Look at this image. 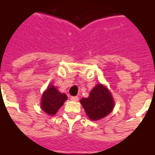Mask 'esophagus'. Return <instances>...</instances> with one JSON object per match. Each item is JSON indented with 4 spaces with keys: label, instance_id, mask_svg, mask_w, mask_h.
I'll list each match as a JSON object with an SVG mask.
<instances>
[{
    "label": "esophagus",
    "instance_id": "34e87169",
    "mask_svg": "<svg viewBox=\"0 0 155 155\" xmlns=\"http://www.w3.org/2000/svg\"><path fill=\"white\" fill-rule=\"evenodd\" d=\"M71 99L72 100V101H74V102H78L79 98H78V96H71Z\"/></svg>",
    "mask_w": 155,
    "mask_h": 155
}]
</instances>
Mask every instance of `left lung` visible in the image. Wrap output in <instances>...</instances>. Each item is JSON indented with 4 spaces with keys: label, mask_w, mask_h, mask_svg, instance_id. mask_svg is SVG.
Segmentation results:
<instances>
[{
    "label": "left lung",
    "mask_w": 155,
    "mask_h": 155,
    "mask_svg": "<svg viewBox=\"0 0 155 155\" xmlns=\"http://www.w3.org/2000/svg\"><path fill=\"white\" fill-rule=\"evenodd\" d=\"M88 118L96 121L104 118L113 111L115 102L110 91L105 85L98 84L89 93L87 98L80 100Z\"/></svg>",
    "instance_id": "8db88e82"
}]
</instances>
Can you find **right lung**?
Returning a JSON list of instances; mask_svg holds the SVG:
<instances>
[{
	"label": "right lung",
	"mask_w": 155,
	"mask_h": 155,
	"mask_svg": "<svg viewBox=\"0 0 155 155\" xmlns=\"http://www.w3.org/2000/svg\"><path fill=\"white\" fill-rule=\"evenodd\" d=\"M67 100L68 96L66 94L59 91L53 84H50L42 93L40 107L48 115L53 116Z\"/></svg>",
	"instance_id": "obj_1"
}]
</instances>
